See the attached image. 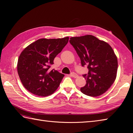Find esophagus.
Instances as JSON below:
<instances>
[{
	"label": "esophagus",
	"instance_id": "1",
	"mask_svg": "<svg viewBox=\"0 0 133 133\" xmlns=\"http://www.w3.org/2000/svg\"><path fill=\"white\" fill-rule=\"evenodd\" d=\"M70 75L72 76V77H73V78H77L78 76V75L76 74L75 73H74V72H73V73H71Z\"/></svg>",
	"mask_w": 133,
	"mask_h": 133
}]
</instances>
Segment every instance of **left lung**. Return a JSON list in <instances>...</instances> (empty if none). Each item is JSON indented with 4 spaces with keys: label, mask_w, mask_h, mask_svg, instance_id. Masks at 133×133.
I'll list each match as a JSON object with an SVG mask.
<instances>
[{
    "label": "left lung",
    "mask_w": 133,
    "mask_h": 133,
    "mask_svg": "<svg viewBox=\"0 0 133 133\" xmlns=\"http://www.w3.org/2000/svg\"><path fill=\"white\" fill-rule=\"evenodd\" d=\"M69 42L81 60L82 65L88 66L85 85L80 88L83 94L98 96L107 91L116 77L118 59L113 49L107 42L91 35L71 37Z\"/></svg>",
    "instance_id": "obj_1"
}]
</instances>
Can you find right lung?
I'll list each match as a JSON object with an SVG mask.
<instances>
[{
  "mask_svg": "<svg viewBox=\"0 0 133 133\" xmlns=\"http://www.w3.org/2000/svg\"><path fill=\"white\" fill-rule=\"evenodd\" d=\"M68 41V37L40 39L23 50L18 58L17 70L26 90L34 95L46 96L58 89L64 75L49 68Z\"/></svg>",
  "mask_w": 133,
  "mask_h": 133,
  "instance_id": "1",
  "label": "right lung"
}]
</instances>
